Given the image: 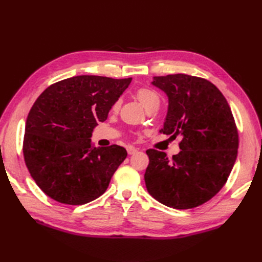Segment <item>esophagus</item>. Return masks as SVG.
I'll return each instance as SVG.
<instances>
[{
  "instance_id": "34e87169",
  "label": "esophagus",
  "mask_w": 262,
  "mask_h": 262,
  "mask_svg": "<svg viewBox=\"0 0 262 262\" xmlns=\"http://www.w3.org/2000/svg\"><path fill=\"white\" fill-rule=\"evenodd\" d=\"M127 153H128V155H133V154H135V153H137V149L135 146H127Z\"/></svg>"
}]
</instances>
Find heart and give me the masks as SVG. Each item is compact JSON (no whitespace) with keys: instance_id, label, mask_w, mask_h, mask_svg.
Instances as JSON below:
<instances>
[{"instance_id":"1","label":"heart","mask_w":262,"mask_h":262,"mask_svg":"<svg viewBox=\"0 0 262 262\" xmlns=\"http://www.w3.org/2000/svg\"><path fill=\"white\" fill-rule=\"evenodd\" d=\"M137 98L139 99V101L141 102V104L147 109L152 106L158 105L160 103V98L156 91L149 89V88H141L138 91H137ZM120 106V102H116L113 109L117 110Z\"/></svg>"}]
</instances>
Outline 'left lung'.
<instances>
[{
	"mask_svg": "<svg viewBox=\"0 0 262 262\" xmlns=\"http://www.w3.org/2000/svg\"><path fill=\"white\" fill-rule=\"evenodd\" d=\"M152 85L169 100L160 133L182 136L181 152L147 149L144 174L148 193L175 209H190L212 199L235 164L239 138L230 107L209 80L187 74L154 76Z\"/></svg>",
	"mask_w": 262,
	"mask_h": 262,
	"instance_id": "obj_1",
	"label": "left lung"
}]
</instances>
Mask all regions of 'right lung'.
<instances>
[{
  "mask_svg": "<svg viewBox=\"0 0 262 262\" xmlns=\"http://www.w3.org/2000/svg\"><path fill=\"white\" fill-rule=\"evenodd\" d=\"M130 81L79 75L55 82L39 95L26 119L23 155L48 196L84 205L106 191L127 152L116 144L94 147L90 138Z\"/></svg>",
  "mask_w": 262,
  "mask_h": 262,
  "instance_id": "obj_1",
  "label": "right lung"
}]
</instances>
